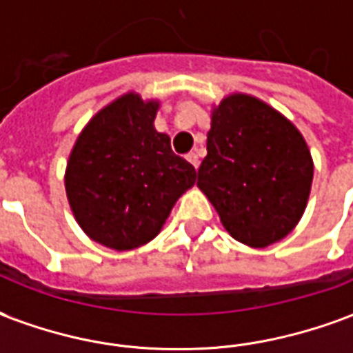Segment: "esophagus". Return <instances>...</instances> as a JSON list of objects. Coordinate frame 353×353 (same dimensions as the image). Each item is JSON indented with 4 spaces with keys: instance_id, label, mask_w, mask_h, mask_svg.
<instances>
[{
    "instance_id": "obj_1",
    "label": "esophagus",
    "mask_w": 353,
    "mask_h": 353,
    "mask_svg": "<svg viewBox=\"0 0 353 353\" xmlns=\"http://www.w3.org/2000/svg\"><path fill=\"white\" fill-rule=\"evenodd\" d=\"M187 161L190 163V165L194 166V168H198V166H200V157H198V153L196 152L187 153Z\"/></svg>"
}]
</instances>
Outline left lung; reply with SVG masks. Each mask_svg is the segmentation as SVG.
Masks as SVG:
<instances>
[{"label":"left lung","instance_id":"1","mask_svg":"<svg viewBox=\"0 0 353 353\" xmlns=\"http://www.w3.org/2000/svg\"><path fill=\"white\" fill-rule=\"evenodd\" d=\"M313 159L294 123L248 94L212 109L198 187L235 241L266 248L302 219Z\"/></svg>","mask_w":353,"mask_h":353}]
</instances>
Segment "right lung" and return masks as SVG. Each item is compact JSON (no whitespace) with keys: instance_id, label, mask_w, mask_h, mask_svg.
<instances>
[{"instance_id":"add662e5","label":"right lung","mask_w":353,"mask_h":353,"mask_svg":"<svg viewBox=\"0 0 353 353\" xmlns=\"http://www.w3.org/2000/svg\"><path fill=\"white\" fill-rule=\"evenodd\" d=\"M157 109V99L123 94L94 114L70 153L64 187L72 212L107 248L125 252L155 239L198 176L153 128Z\"/></svg>"}]
</instances>
